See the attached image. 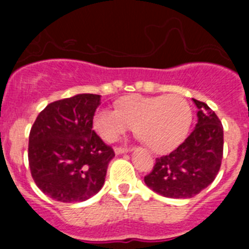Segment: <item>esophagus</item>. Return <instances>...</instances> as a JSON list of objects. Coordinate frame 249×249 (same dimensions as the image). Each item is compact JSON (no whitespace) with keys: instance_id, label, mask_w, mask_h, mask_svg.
<instances>
[{"instance_id":"obj_1","label":"esophagus","mask_w":249,"mask_h":249,"mask_svg":"<svg viewBox=\"0 0 249 249\" xmlns=\"http://www.w3.org/2000/svg\"><path fill=\"white\" fill-rule=\"evenodd\" d=\"M129 148L128 147H116L114 148V152H116V155H121V153H126L128 152Z\"/></svg>"}]
</instances>
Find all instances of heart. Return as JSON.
Returning <instances> with one entry per match:
<instances>
[{
  "mask_svg": "<svg viewBox=\"0 0 249 249\" xmlns=\"http://www.w3.org/2000/svg\"><path fill=\"white\" fill-rule=\"evenodd\" d=\"M190 124V105L178 94H132L117 103V109L105 107L93 116V128L102 140L113 142L135 126L136 135L156 153L175 149Z\"/></svg>",
  "mask_w": 249,
  "mask_h": 249,
  "instance_id": "1",
  "label": "heart"
}]
</instances>
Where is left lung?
<instances>
[{
	"instance_id": "obj_1",
	"label": "left lung",
	"mask_w": 249,
	"mask_h": 249,
	"mask_svg": "<svg viewBox=\"0 0 249 249\" xmlns=\"http://www.w3.org/2000/svg\"><path fill=\"white\" fill-rule=\"evenodd\" d=\"M197 106V124L175 151L156 158L144 183L169 198H191L214 181L223 157V126L204 102Z\"/></svg>"
}]
</instances>
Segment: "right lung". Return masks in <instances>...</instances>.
I'll use <instances>...</instances> for the list:
<instances>
[{
  "label": "right lung",
  "mask_w": 249,
  "mask_h": 249,
  "mask_svg": "<svg viewBox=\"0 0 249 249\" xmlns=\"http://www.w3.org/2000/svg\"><path fill=\"white\" fill-rule=\"evenodd\" d=\"M100 94L81 93L50 103L39 112L28 138L35 183L63 203L93 197L105 183L113 149L92 129Z\"/></svg>",
  "instance_id": "add662e5"
}]
</instances>
